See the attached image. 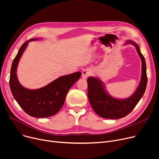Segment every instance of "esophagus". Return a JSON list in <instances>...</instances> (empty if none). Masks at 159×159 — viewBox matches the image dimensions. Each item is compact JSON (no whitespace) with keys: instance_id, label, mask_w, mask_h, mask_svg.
Listing matches in <instances>:
<instances>
[{"instance_id":"1","label":"esophagus","mask_w":159,"mask_h":159,"mask_svg":"<svg viewBox=\"0 0 159 159\" xmlns=\"http://www.w3.org/2000/svg\"><path fill=\"white\" fill-rule=\"evenodd\" d=\"M91 74V71L89 69H86V70H84V71H82V77L83 79H87L89 76H90Z\"/></svg>"}]
</instances>
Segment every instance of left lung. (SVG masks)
Wrapping results in <instances>:
<instances>
[{"label": "left lung", "instance_id": "obj_1", "mask_svg": "<svg viewBox=\"0 0 159 159\" xmlns=\"http://www.w3.org/2000/svg\"><path fill=\"white\" fill-rule=\"evenodd\" d=\"M132 44L137 49L142 61V75L139 85L131 97L118 99L111 97L106 90L103 82L98 78L89 77L88 79V96L90 104L95 112L102 118L117 119L128 115L143 97L147 86V74L145 58L140 51L137 43L127 40L125 45Z\"/></svg>", "mask_w": 159, "mask_h": 159}]
</instances>
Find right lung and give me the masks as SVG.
Segmentation results:
<instances>
[{
    "label": "right lung",
    "instance_id": "right-lung-1",
    "mask_svg": "<svg viewBox=\"0 0 159 159\" xmlns=\"http://www.w3.org/2000/svg\"><path fill=\"white\" fill-rule=\"evenodd\" d=\"M31 39L24 43L13 61L10 71V86L11 93L22 109L33 117L45 118L55 115L64 103L67 93L81 76L80 72H75L55 79L44 87L30 89L22 86L16 76V69L24 50Z\"/></svg>",
    "mask_w": 159,
    "mask_h": 159
}]
</instances>
